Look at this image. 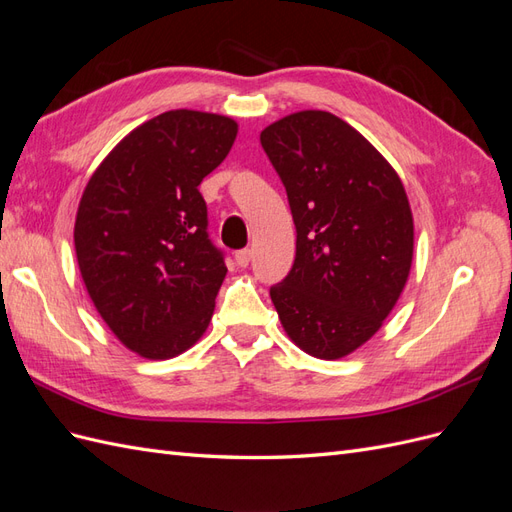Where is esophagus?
<instances>
[{"label":"esophagus","mask_w":512,"mask_h":512,"mask_svg":"<svg viewBox=\"0 0 512 512\" xmlns=\"http://www.w3.org/2000/svg\"><path fill=\"white\" fill-rule=\"evenodd\" d=\"M235 260H237L239 267H247V265H250V260H252V252L250 250H239L235 254Z\"/></svg>","instance_id":"34e87169"}]
</instances>
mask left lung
<instances>
[{
	"instance_id": "8db88e82",
	"label": "left lung",
	"mask_w": 512,
	"mask_h": 512,
	"mask_svg": "<svg viewBox=\"0 0 512 512\" xmlns=\"http://www.w3.org/2000/svg\"><path fill=\"white\" fill-rule=\"evenodd\" d=\"M297 228V254L271 301L288 337L316 359L365 344L406 286L414 224L404 185L344 119L301 111L260 132Z\"/></svg>"
}]
</instances>
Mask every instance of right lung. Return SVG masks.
<instances>
[{
  "mask_svg": "<svg viewBox=\"0 0 512 512\" xmlns=\"http://www.w3.org/2000/svg\"><path fill=\"white\" fill-rule=\"evenodd\" d=\"M237 138L224 115L168 111L132 130L91 175L74 224L98 314L130 350L170 359L209 327L226 277L198 185Z\"/></svg>",
  "mask_w": 512,
  "mask_h": 512,
  "instance_id": "add662e5",
  "label": "right lung"
}]
</instances>
